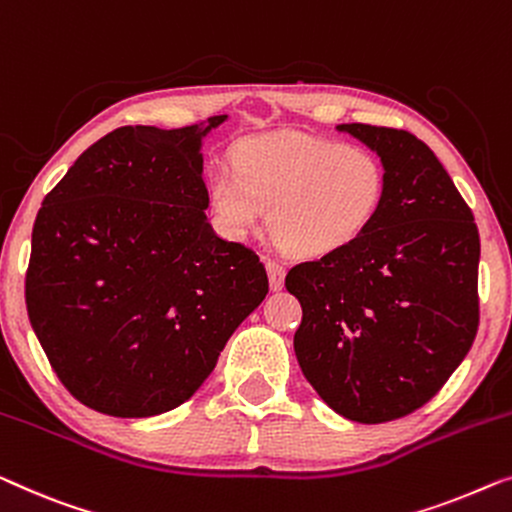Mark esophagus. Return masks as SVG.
Listing matches in <instances>:
<instances>
[{
  "label": "esophagus",
  "instance_id": "34e87169",
  "mask_svg": "<svg viewBox=\"0 0 512 512\" xmlns=\"http://www.w3.org/2000/svg\"><path fill=\"white\" fill-rule=\"evenodd\" d=\"M265 270H268L272 291H281V288H284V277H286L284 265H279L277 261H265Z\"/></svg>",
  "mask_w": 512,
  "mask_h": 512
}]
</instances>
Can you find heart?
Instances as JSON below:
<instances>
[{
  "mask_svg": "<svg viewBox=\"0 0 512 512\" xmlns=\"http://www.w3.org/2000/svg\"><path fill=\"white\" fill-rule=\"evenodd\" d=\"M388 175L360 145L274 133L233 150V170L207 182V205L226 238L256 231L268 210L274 238L295 256H325L362 238L379 217Z\"/></svg>",
  "mask_w": 512,
  "mask_h": 512,
  "instance_id": "obj_1",
  "label": "heart"
}]
</instances>
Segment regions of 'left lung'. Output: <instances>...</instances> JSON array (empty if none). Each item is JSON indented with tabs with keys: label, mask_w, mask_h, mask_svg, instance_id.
Masks as SVG:
<instances>
[{
	"label": "left lung",
	"mask_w": 512,
	"mask_h": 512,
	"mask_svg": "<svg viewBox=\"0 0 512 512\" xmlns=\"http://www.w3.org/2000/svg\"><path fill=\"white\" fill-rule=\"evenodd\" d=\"M388 175L372 228L291 268L302 305L300 369L339 416L365 425L409 416L466 358L478 330L480 238L469 205L413 133L339 124Z\"/></svg>",
	"instance_id": "obj_1"
}]
</instances>
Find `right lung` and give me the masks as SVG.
Listing matches in <instances>:
<instances>
[{
    "mask_svg": "<svg viewBox=\"0 0 512 512\" xmlns=\"http://www.w3.org/2000/svg\"><path fill=\"white\" fill-rule=\"evenodd\" d=\"M122 127L43 198L25 279L29 323L78 402L150 418L187 402L268 295L254 251L207 221L203 138Z\"/></svg>",
    "mask_w": 512,
    "mask_h": 512,
    "instance_id": "obj_1",
    "label": "right lung"
}]
</instances>
